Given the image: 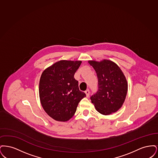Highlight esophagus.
Wrapping results in <instances>:
<instances>
[{
	"label": "esophagus",
	"instance_id": "esophagus-1",
	"mask_svg": "<svg viewBox=\"0 0 158 158\" xmlns=\"http://www.w3.org/2000/svg\"><path fill=\"white\" fill-rule=\"evenodd\" d=\"M85 94L86 95V97H89V89H87V90H85Z\"/></svg>",
	"mask_w": 158,
	"mask_h": 158
}]
</instances>
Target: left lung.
Instances as JSON below:
<instances>
[{"label": "left lung", "mask_w": 158, "mask_h": 158, "mask_svg": "<svg viewBox=\"0 0 158 158\" xmlns=\"http://www.w3.org/2000/svg\"><path fill=\"white\" fill-rule=\"evenodd\" d=\"M98 77V91L90 100L98 112L110 115L117 111L123 104L127 93L126 78L118 66L111 60H89Z\"/></svg>", "instance_id": "8db88e82"}]
</instances>
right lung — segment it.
I'll list each match as a JSON object with an SVG mask.
<instances>
[{"instance_id": "obj_1", "label": "right lung", "mask_w": 158, "mask_h": 158, "mask_svg": "<svg viewBox=\"0 0 158 158\" xmlns=\"http://www.w3.org/2000/svg\"><path fill=\"white\" fill-rule=\"evenodd\" d=\"M81 61L60 60L44 70L39 83L41 105L54 120L67 121L86 94L79 90L74 75Z\"/></svg>"}]
</instances>
